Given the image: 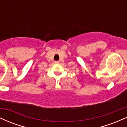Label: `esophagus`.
I'll return each mask as SVG.
<instances>
[{"label": "esophagus", "mask_w": 127, "mask_h": 127, "mask_svg": "<svg viewBox=\"0 0 127 127\" xmlns=\"http://www.w3.org/2000/svg\"><path fill=\"white\" fill-rule=\"evenodd\" d=\"M54 63L58 64V63H59V61H55V62H54Z\"/></svg>", "instance_id": "esophagus-1"}]
</instances>
